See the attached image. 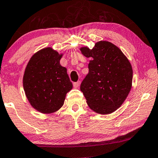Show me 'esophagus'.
Listing matches in <instances>:
<instances>
[{"mask_svg":"<svg viewBox=\"0 0 158 158\" xmlns=\"http://www.w3.org/2000/svg\"><path fill=\"white\" fill-rule=\"evenodd\" d=\"M80 84H81V82H80V81H79L77 82H74V83L73 84V85H74V88H78L79 86H80Z\"/></svg>","mask_w":158,"mask_h":158,"instance_id":"esophagus-1","label":"esophagus"}]
</instances>
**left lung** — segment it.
<instances>
[{
	"mask_svg": "<svg viewBox=\"0 0 158 158\" xmlns=\"http://www.w3.org/2000/svg\"><path fill=\"white\" fill-rule=\"evenodd\" d=\"M90 58L89 73L80 89L91 110L101 114L114 112L125 100L132 88V68L123 52L109 41H100L92 49L80 48Z\"/></svg>",
	"mask_w": 158,
	"mask_h": 158,
	"instance_id": "obj_1",
	"label": "left lung"
}]
</instances>
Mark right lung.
<instances>
[{
	"mask_svg": "<svg viewBox=\"0 0 158 158\" xmlns=\"http://www.w3.org/2000/svg\"><path fill=\"white\" fill-rule=\"evenodd\" d=\"M62 56L52 47L42 48L31 56L24 72L26 96L31 105L43 114L59 110L73 87L66 68L60 64Z\"/></svg>",
	"mask_w": 158,
	"mask_h": 158,
	"instance_id": "right-lung-1",
	"label": "right lung"
}]
</instances>
